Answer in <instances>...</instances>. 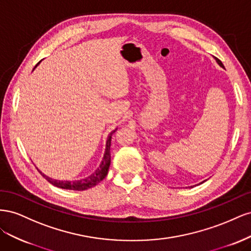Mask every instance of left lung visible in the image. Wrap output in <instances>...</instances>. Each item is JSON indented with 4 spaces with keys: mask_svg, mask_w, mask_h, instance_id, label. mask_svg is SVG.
Masks as SVG:
<instances>
[{
    "mask_svg": "<svg viewBox=\"0 0 251 251\" xmlns=\"http://www.w3.org/2000/svg\"><path fill=\"white\" fill-rule=\"evenodd\" d=\"M216 62H217L218 64H219V66H220V67H222V68H224V66H223V64H222V62H221V60H219L218 58H216ZM205 181H206V180H204V181H202V182H201V183H199V184H202V183H204V182H205ZM199 184H198V185H199Z\"/></svg>",
    "mask_w": 251,
    "mask_h": 251,
    "instance_id": "1",
    "label": "left lung"
}]
</instances>
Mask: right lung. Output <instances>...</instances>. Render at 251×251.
I'll use <instances>...</instances> for the list:
<instances>
[{
    "label": "right lung",
    "mask_w": 251,
    "mask_h": 251,
    "mask_svg": "<svg viewBox=\"0 0 251 251\" xmlns=\"http://www.w3.org/2000/svg\"><path fill=\"white\" fill-rule=\"evenodd\" d=\"M37 65H39V64H37ZM34 69H35V68H34ZM116 131H117V127L115 128V130H113L108 135L107 142H105V150H104L102 160H101L100 166H98V168L95 170V172H93L88 177H85V178L79 179V180H74V181L55 180V179H52V178L48 177L47 175H45L44 173H42L37 168L36 169L42 174V176L45 179H46L48 182H50L52 185H54V186L59 187V188L70 189V191H86V189H88V188L93 187V186H95V185L100 183V182L102 181L105 178V176H107L109 168H110V164H111V140H112V135L115 133Z\"/></svg>",
    "instance_id": "obj_1"
}]
</instances>
